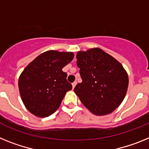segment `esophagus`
<instances>
[{"instance_id": "esophagus-1", "label": "esophagus", "mask_w": 149, "mask_h": 149, "mask_svg": "<svg viewBox=\"0 0 149 149\" xmlns=\"http://www.w3.org/2000/svg\"><path fill=\"white\" fill-rule=\"evenodd\" d=\"M76 84H77V82H73V83H72V86H73V88H74L75 86L76 85Z\"/></svg>"}]
</instances>
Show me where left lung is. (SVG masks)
<instances>
[{
  "mask_svg": "<svg viewBox=\"0 0 149 149\" xmlns=\"http://www.w3.org/2000/svg\"><path fill=\"white\" fill-rule=\"evenodd\" d=\"M76 64L82 82L74 92L83 105L96 116H106L125 99L129 79L119 61L99 48L79 51Z\"/></svg>",
  "mask_w": 149,
  "mask_h": 149,
  "instance_id": "left-lung-1",
  "label": "left lung"
}]
</instances>
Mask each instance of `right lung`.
I'll return each mask as SVG.
<instances>
[{"mask_svg": "<svg viewBox=\"0 0 149 149\" xmlns=\"http://www.w3.org/2000/svg\"><path fill=\"white\" fill-rule=\"evenodd\" d=\"M71 52L49 50L27 66L19 78L24 105L37 117L51 116L59 108L66 93L72 89L62 68L73 59Z\"/></svg>", "mask_w": 149, "mask_h": 149, "instance_id": "add662e5", "label": "right lung"}]
</instances>
